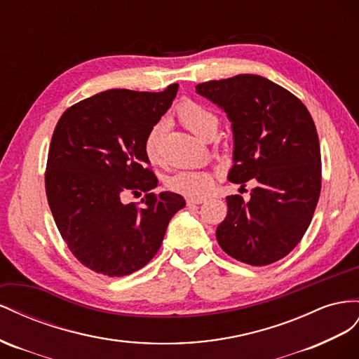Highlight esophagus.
I'll return each mask as SVG.
<instances>
[{
    "instance_id": "1",
    "label": "esophagus",
    "mask_w": 359,
    "mask_h": 359,
    "mask_svg": "<svg viewBox=\"0 0 359 359\" xmlns=\"http://www.w3.org/2000/svg\"><path fill=\"white\" fill-rule=\"evenodd\" d=\"M203 201H204L203 198L192 197V198H188V200H187V204H188V206H197V204H201Z\"/></svg>"
}]
</instances>
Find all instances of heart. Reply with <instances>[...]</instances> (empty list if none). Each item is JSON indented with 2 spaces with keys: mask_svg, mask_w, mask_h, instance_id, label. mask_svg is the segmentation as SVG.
<instances>
[{
  "mask_svg": "<svg viewBox=\"0 0 359 359\" xmlns=\"http://www.w3.org/2000/svg\"><path fill=\"white\" fill-rule=\"evenodd\" d=\"M177 118L194 135L208 138L218 129V117L208 108L196 102H183L177 108ZM165 135V125L158 121L150 128L144 138V155L151 163H159L162 159V141ZM213 176L206 171H179L167 180L170 189L188 197H206L213 188Z\"/></svg>",
  "mask_w": 359,
  "mask_h": 359,
  "instance_id": "b5f03b06",
  "label": "heart"
}]
</instances>
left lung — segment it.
Segmentation results:
<instances>
[{"mask_svg": "<svg viewBox=\"0 0 359 359\" xmlns=\"http://www.w3.org/2000/svg\"><path fill=\"white\" fill-rule=\"evenodd\" d=\"M196 91L231 121L233 167L229 180L254 179L250 201L227 197L217 241L230 257L266 266L285 257L311 222L322 187L320 146L302 102L259 75L209 81Z\"/></svg>", "mask_w": 359, "mask_h": 359, "instance_id": "8db88e82", "label": "left lung"}]
</instances>
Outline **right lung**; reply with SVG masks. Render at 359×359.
Returning <instances> with one entry per match:
<instances>
[{
  "mask_svg": "<svg viewBox=\"0 0 359 359\" xmlns=\"http://www.w3.org/2000/svg\"><path fill=\"white\" fill-rule=\"evenodd\" d=\"M177 90H107L70 107L57 123L46 197L61 238L91 271L125 276L141 269L161 248L172 215L185 208L179 194L151 192L158 179L142 149ZM126 191H144L142 206L123 203Z\"/></svg>",
  "mask_w": 359,
  "mask_h": 359,
  "instance_id": "1",
  "label": "right lung"
}]
</instances>
